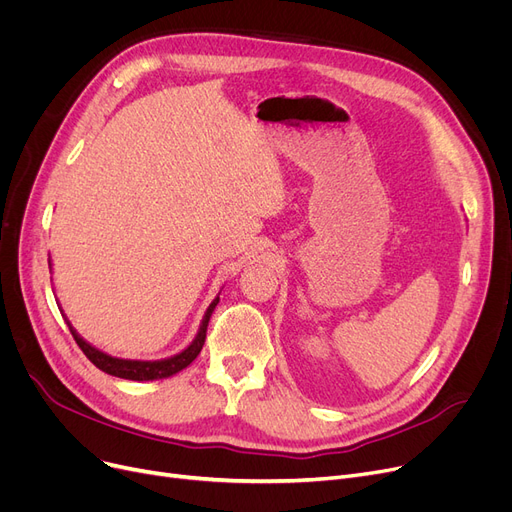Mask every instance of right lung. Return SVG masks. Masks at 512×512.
<instances>
[{
	"label": "right lung",
	"instance_id": "add662e5",
	"mask_svg": "<svg viewBox=\"0 0 512 512\" xmlns=\"http://www.w3.org/2000/svg\"><path fill=\"white\" fill-rule=\"evenodd\" d=\"M51 267V265H49ZM220 303V294L211 301V305L207 307L205 315H203V321L199 326V332L195 336V340L188 344L182 353L174 355V357H168V359H159V361H137V359H118V357H112L107 355L103 351H99V348H95L93 344H89L83 336H80L70 321L66 319V324L76 340V344L80 346V351H83L87 355V359L99 367L101 371L110 373V375H116V378H122V380H132V382H149V380H164V378H170V375L186 369L188 365H191L197 355L201 353V348L205 344V334H207V324H209V317L215 309V305ZM64 315V313H62Z\"/></svg>",
	"mask_w": 512,
	"mask_h": 512
}]
</instances>
